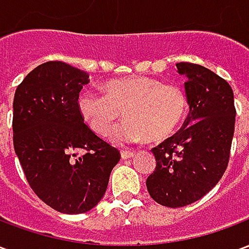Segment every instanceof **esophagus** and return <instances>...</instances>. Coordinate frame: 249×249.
Segmentation results:
<instances>
[{"label": "esophagus", "instance_id": "34e87169", "mask_svg": "<svg viewBox=\"0 0 249 249\" xmlns=\"http://www.w3.org/2000/svg\"><path fill=\"white\" fill-rule=\"evenodd\" d=\"M135 156V152L133 151H121V157L123 159H130V157H133Z\"/></svg>", "mask_w": 249, "mask_h": 249}]
</instances>
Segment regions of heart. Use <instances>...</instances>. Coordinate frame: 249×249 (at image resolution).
Instances as JSON below:
<instances>
[{
    "mask_svg": "<svg viewBox=\"0 0 249 249\" xmlns=\"http://www.w3.org/2000/svg\"><path fill=\"white\" fill-rule=\"evenodd\" d=\"M105 94L84 90L77 108L84 121L98 136H107L124 114V123L112 132L117 144L148 139L167 140L178 129L188 110L185 93L180 87L157 78L129 76L105 82Z\"/></svg>",
    "mask_w": 249,
    "mask_h": 249,
    "instance_id": "obj_1",
    "label": "heart"
}]
</instances>
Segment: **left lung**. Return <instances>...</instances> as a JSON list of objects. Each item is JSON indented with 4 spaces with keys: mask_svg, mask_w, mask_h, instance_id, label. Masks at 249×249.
Here are the masks:
<instances>
[{
    "mask_svg": "<svg viewBox=\"0 0 249 249\" xmlns=\"http://www.w3.org/2000/svg\"><path fill=\"white\" fill-rule=\"evenodd\" d=\"M176 66L187 77L189 114L176 135L152 149L156 168L146 178L151 197L169 208L197 201L219 183L230 161L236 117L224 78L197 64Z\"/></svg>",
    "mask_w": 249,
    "mask_h": 249,
    "instance_id": "obj_1",
    "label": "left lung"
}]
</instances>
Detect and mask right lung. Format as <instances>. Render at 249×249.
Masks as SVG:
<instances>
[{
    "mask_svg": "<svg viewBox=\"0 0 249 249\" xmlns=\"http://www.w3.org/2000/svg\"><path fill=\"white\" fill-rule=\"evenodd\" d=\"M88 82L87 71L48 61L14 93L13 144L26 180L44 203L68 214L97 205L121 157L78 112L77 98Z\"/></svg>",
    "mask_w": 249,
    "mask_h": 249,
    "instance_id": "add662e5",
    "label": "right lung"
}]
</instances>
